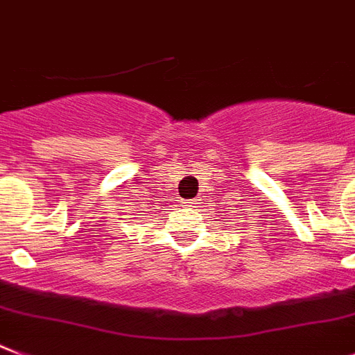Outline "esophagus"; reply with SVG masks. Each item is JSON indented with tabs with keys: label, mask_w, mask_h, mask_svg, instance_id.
I'll return each mask as SVG.
<instances>
[{
	"label": "esophagus",
	"mask_w": 355,
	"mask_h": 355,
	"mask_svg": "<svg viewBox=\"0 0 355 355\" xmlns=\"http://www.w3.org/2000/svg\"><path fill=\"white\" fill-rule=\"evenodd\" d=\"M184 204L189 205V207H193V204H196V200H184Z\"/></svg>",
	"instance_id": "obj_1"
}]
</instances>
